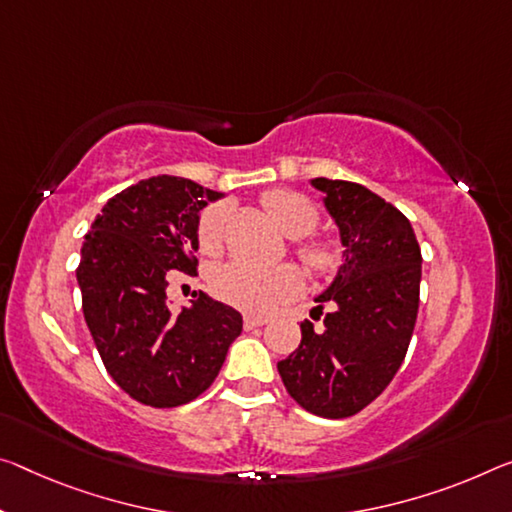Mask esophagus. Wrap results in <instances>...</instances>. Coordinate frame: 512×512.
Returning <instances> with one entry per match:
<instances>
[{
    "mask_svg": "<svg viewBox=\"0 0 512 512\" xmlns=\"http://www.w3.org/2000/svg\"><path fill=\"white\" fill-rule=\"evenodd\" d=\"M269 321L266 319V316H243V328L246 330H255V328H259V326H264V323Z\"/></svg>",
    "mask_w": 512,
    "mask_h": 512,
    "instance_id": "esophagus-1",
    "label": "esophagus"
}]
</instances>
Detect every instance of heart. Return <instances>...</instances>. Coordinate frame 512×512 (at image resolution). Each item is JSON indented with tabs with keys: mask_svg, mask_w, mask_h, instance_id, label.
Listing matches in <instances>:
<instances>
[{
	"mask_svg": "<svg viewBox=\"0 0 512 512\" xmlns=\"http://www.w3.org/2000/svg\"><path fill=\"white\" fill-rule=\"evenodd\" d=\"M262 205L282 232L296 241V255L307 269L314 273H328L335 269L337 257L326 241L303 239L319 225V212L314 202L303 193L289 189H273L262 196ZM225 202H216L202 209L196 225V239L202 255L214 257L223 250ZM300 287V273L291 264L273 266V269H257L248 264H227L218 269L212 278V289L218 300L237 307L248 314H269L285 303Z\"/></svg>",
	"mask_w": 512,
	"mask_h": 512,
	"instance_id": "b5f03b06",
	"label": "heart"
}]
</instances>
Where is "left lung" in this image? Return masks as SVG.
<instances>
[{
  "instance_id": "left-lung-1",
  "label": "left lung",
  "mask_w": 512,
  "mask_h": 512,
  "mask_svg": "<svg viewBox=\"0 0 512 512\" xmlns=\"http://www.w3.org/2000/svg\"><path fill=\"white\" fill-rule=\"evenodd\" d=\"M312 186L326 193L344 264L316 298L323 330L300 323V346L278 362V371L300 408L344 419L383 394L408 353L419 310L421 250L408 218L367 186L326 177Z\"/></svg>"
}]
</instances>
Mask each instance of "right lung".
<instances>
[{
  "mask_svg": "<svg viewBox=\"0 0 512 512\" xmlns=\"http://www.w3.org/2000/svg\"><path fill=\"white\" fill-rule=\"evenodd\" d=\"M218 198L184 177L141 180L102 207L81 246L86 326L109 376L143 405L198 399L241 335V314L202 291L182 312L166 303L168 273H196L200 209Z\"/></svg>",
  "mask_w": 512,
  "mask_h": 512,
  "instance_id": "1",
  "label": "right lung"
}]
</instances>
